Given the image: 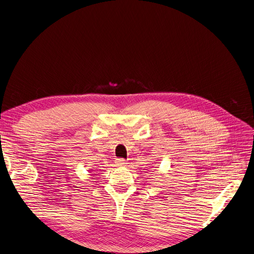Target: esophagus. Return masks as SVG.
I'll return each mask as SVG.
<instances>
[{"label":"esophagus","instance_id":"obj_1","mask_svg":"<svg viewBox=\"0 0 254 254\" xmlns=\"http://www.w3.org/2000/svg\"><path fill=\"white\" fill-rule=\"evenodd\" d=\"M115 164H117L118 166H125L127 164V161L123 158H118L117 160H115Z\"/></svg>","mask_w":254,"mask_h":254}]
</instances>
